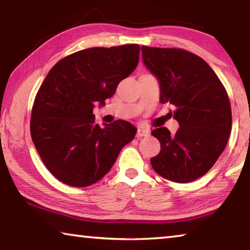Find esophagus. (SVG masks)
Masks as SVG:
<instances>
[{
	"label": "esophagus",
	"instance_id": "1",
	"mask_svg": "<svg viewBox=\"0 0 250 250\" xmlns=\"http://www.w3.org/2000/svg\"><path fill=\"white\" fill-rule=\"evenodd\" d=\"M150 134V131L147 129H143V128H139L137 130V138H141V137H147Z\"/></svg>",
	"mask_w": 250,
	"mask_h": 250
}]
</instances>
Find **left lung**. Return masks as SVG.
I'll return each instance as SVG.
<instances>
[{"label": "left lung", "mask_w": 250, "mask_h": 250, "mask_svg": "<svg viewBox=\"0 0 250 250\" xmlns=\"http://www.w3.org/2000/svg\"><path fill=\"white\" fill-rule=\"evenodd\" d=\"M143 62L160 83V101L175 107L180 125L173 135L166 126L151 134L161 151L152 167L164 179L188 183L206 174L227 145L231 108L225 87L200 56L181 48L142 46Z\"/></svg>", "instance_id": "left-lung-1"}]
</instances>
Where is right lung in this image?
Segmentation results:
<instances>
[{"mask_svg":"<svg viewBox=\"0 0 250 250\" xmlns=\"http://www.w3.org/2000/svg\"><path fill=\"white\" fill-rule=\"evenodd\" d=\"M140 46L79 50L59 61L34 100L31 135L47 170L64 184L84 188L107 174L137 129L124 120L101 126L95 103L115 95L138 66Z\"/></svg>","mask_w":250,"mask_h":250,"instance_id":"obj_1","label":"right lung"}]
</instances>
